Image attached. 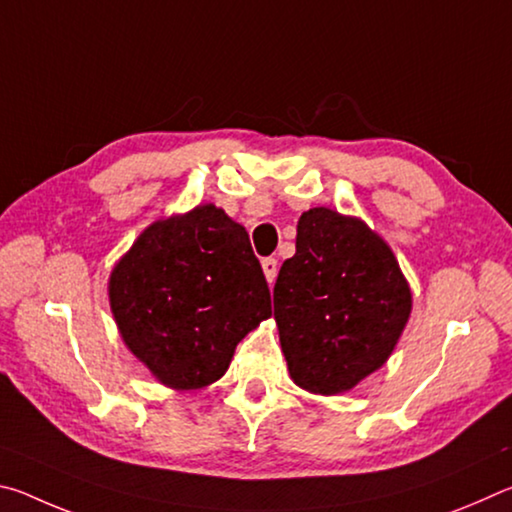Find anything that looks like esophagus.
Masks as SVG:
<instances>
[{
	"label": "esophagus",
	"instance_id": "obj_1",
	"mask_svg": "<svg viewBox=\"0 0 512 512\" xmlns=\"http://www.w3.org/2000/svg\"><path fill=\"white\" fill-rule=\"evenodd\" d=\"M262 268H264V275H266L268 284H273L275 277H277V259L275 257H264Z\"/></svg>",
	"mask_w": 512,
	"mask_h": 512
}]
</instances>
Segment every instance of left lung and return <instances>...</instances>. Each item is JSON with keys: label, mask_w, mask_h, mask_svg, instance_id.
<instances>
[{"label": "left lung", "mask_w": 512, "mask_h": 512, "mask_svg": "<svg viewBox=\"0 0 512 512\" xmlns=\"http://www.w3.org/2000/svg\"><path fill=\"white\" fill-rule=\"evenodd\" d=\"M273 316L291 379L320 395L350 391L391 357L411 314L393 250L366 223L327 207L300 216Z\"/></svg>", "instance_id": "8db88e82"}]
</instances>
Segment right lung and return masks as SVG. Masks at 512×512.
<instances>
[{"label":"right lung","mask_w":512,"mask_h":512,"mask_svg":"<svg viewBox=\"0 0 512 512\" xmlns=\"http://www.w3.org/2000/svg\"><path fill=\"white\" fill-rule=\"evenodd\" d=\"M108 291L121 339L178 391L219 379L237 343L271 316L248 232L214 205L149 225L115 266Z\"/></svg>","instance_id":"obj_1"}]
</instances>
